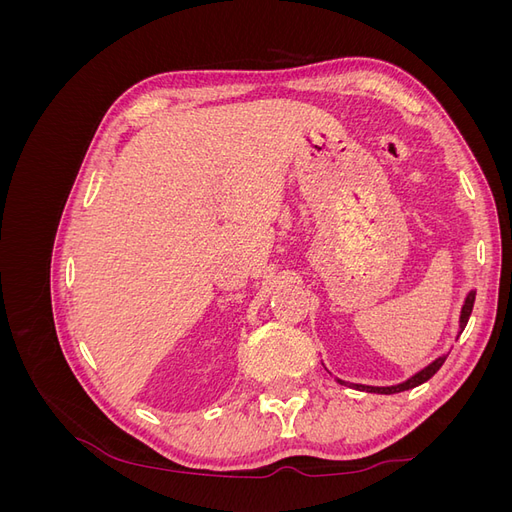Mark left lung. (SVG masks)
<instances>
[{
    "label": "left lung",
    "mask_w": 512,
    "mask_h": 512,
    "mask_svg": "<svg viewBox=\"0 0 512 512\" xmlns=\"http://www.w3.org/2000/svg\"><path fill=\"white\" fill-rule=\"evenodd\" d=\"M474 299H476V292L472 290V292L468 294V297H466V303H463V307H461V318H459V329H461V331L466 329V324H468V320H470L472 307H474ZM444 361H446V354H444V356H440V359L433 361L431 365H427L425 369L418 371V374H414L410 380L401 382V384H395V386H363V384H350V386H354V389H359V391H367V393H382V395L401 393V391L414 389V386L427 382V380H429L433 374H436V371L444 365ZM339 384H346V382L339 380Z\"/></svg>",
    "instance_id": "left-lung-1"
}]
</instances>
